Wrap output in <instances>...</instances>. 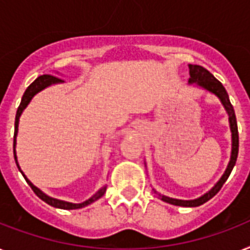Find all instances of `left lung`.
Returning a JSON list of instances; mask_svg holds the SVG:
<instances>
[{
    "mask_svg": "<svg viewBox=\"0 0 250 250\" xmlns=\"http://www.w3.org/2000/svg\"><path fill=\"white\" fill-rule=\"evenodd\" d=\"M190 69V78H188V83L192 84L195 83L196 86L202 87L204 90L209 91V92L214 93L218 99L221 100L224 107L226 109L227 114H229V122H230V129H231V139H232V149H231V158L230 162H229V166H227L226 171L222 174V177L220 178V181L217 182L209 191L206 192L204 195H202L200 198L194 199V200H181V199H173L169 198V196L162 195L159 192H157L154 190V192H157V195L159 196L163 202L169 203V204H173V206L178 207H199L204 204L206 202H208L209 199H212L213 196L216 195L217 192L220 191L221 188L224 186V184L226 182V180L230 176L232 168H234L235 163H236L237 159V153H239V132H237V123H236V117H235L234 107L231 105L230 99H229V95H227L225 87L222 86V83L218 81V79L214 78L212 73H209L206 68H203L200 65H188Z\"/></svg>",
    "mask_w": 250,
    "mask_h": 250,
    "instance_id": "left-lung-1",
    "label": "left lung"
}]
</instances>
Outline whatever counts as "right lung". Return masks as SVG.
<instances>
[{"label": "right lung", "instance_id": "obj_1", "mask_svg": "<svg viewBox=\"0 0 250 250\" xmlns=\"http://www.w3.org/2000/svg\"><path fill=\"white\" fill-rule=\"evenodd\" d=\"M64 82L62 79L58 78V77L55 76H50V74H43V76H40L38 77L36 81H34L32 84H29V87L26 88L25 92H24L23 97H21V103H20L19 107H18V111H16V117H15V133H14V158H15V162H16V166H18V168H19V171L21 172V169H20L19 164H18V159H16V153H15V145H16V135H18V127H19V118L20 115H21V113H23V110L25 109L26 106H28V104L30 103V100L33 99V96L36 95V93H38L40 91H42L43 88H46V87L51 86V84H55V83H62ZM21 174L24 176V178H25V181L28 182V185H29L30 188H32V190L34 191V194L38 196L40 199H42L44 203H47V204H50L51 207H55V208H60V209H79V208H83V207L88 206V204H91V203L96 202L97 199H100L101 196L104 195L105 191H106V186H104V188H101L99 191L95 194L93 196H91L88 200H86V202L83 203H79V204H74V203H69V202H64V200H59V199H55V198H51V196L46 195L44 192H42L38 188H36L32 182L28 180V178L25 177V174L21 172Z\"/></svg>", "mask_w": 250, "mask_h": 250}]
</instances>
